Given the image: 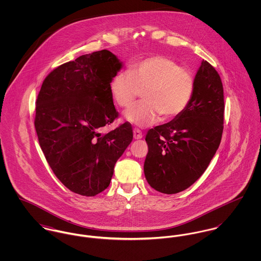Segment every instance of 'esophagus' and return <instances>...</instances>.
Wrapping results in <instances>:
<instances>
[{
    "mask_svg": "<svg viewBox=\"0 0 261 261\" xmlns=\"http://www.w3.org/2000/svg\"><path fill=\"white\" fill-rule=\"evenodd\" d=\"M134 138H135L136 140L142 139V138H143L142 132H141L140 129H138V128H135V129H134Z\"/></svg>",
    "mask_w": 261,
    "mask_h": 261,
    "instance_id": "obj_1",
    "label": "esophagus"
}]
</instances>
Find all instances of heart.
Here are the masks:
<instances>
[{"instance_id": "b5f03b06", "label": "heart", "mask_w": 261, "mask_h": 261, "mask_svg": "<svg viewBox=\"0 0 261 261\" xmlns=\"http://www.w3.org/2000/svg\"><path fill=\"white\" fill-rule=\"evenodd\" d=\"M194 75L186 67L165 55L142 59L111 80L110 88L114 102L122 109L130 107L143 90L144 101L125 112V118L139 126L163 119L175 118L184 112L194 93Z\"/></svg>"}]
</instances>
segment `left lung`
<instances>
[{
    "label": "left lung",
    "mask_w": 261,
    "mask_h": 261,
    "mask_svg": "<svg viewBox=\"0 0 261 261\" xmlns=\"http://www.w3.org/2000/svg\"><path fill=\"white\" fill-rule=\"evenodd\" d=\"M224 122L223 85L215 68L203 60L186 110L168 123L150 128L144 172L149 185L176 194L193 185L219 148Z\"/></svg>",
    "instance_id": "obj_1"
}]
</instances>
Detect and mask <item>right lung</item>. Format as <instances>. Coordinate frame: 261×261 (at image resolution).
<instances>
[{"label":"right lung","instance_id":"1","mask_svg":"<svg viewBox=\"0 0 261 261\" xmlns=\"http://www.w3.org/2000/svg\"><path fill=\"white\" fill-rule=\"evenodd\" d=\"M121 66L109 50L79 56L47 75L38 94L40 147L59 181L82 196L110 186L116 161L133 141L129 122L100 133L118 117L110 83Z\"/></svg>","mask_w":261,"mask_h":261}]
</instances>
